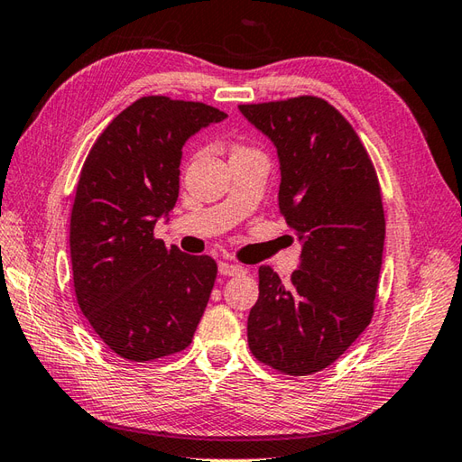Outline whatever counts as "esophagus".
I'll list each match as a JSON object with an SVG mask.
<instances>
[{"instance_id": "34e87169", "label": "esophagus", "mask_w": 462, "mask_h": 462, "mask_svg": "<svg viewBox=\"0 0 462 462\" xmlns=\"http://www.w3.org/2000/svg\"><path fill=\"white\" fill-rule=\"evenodd\" d=\"M219 273L223 276H237L245 273V269L241 264H235V263H219Z\"/></svg>"}]
</instances>
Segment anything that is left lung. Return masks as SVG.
<instances>
[{
    "label": "left lung",
    "instance_id": "left-lung-1",
    "mask_svg": "<svg viewBox=\"0 0 462 462\" xmlns=\"http://www.w3.org/2000/svg\"><path fill=\"white\" fill-rule=\"evenodd\" d=\"M239 110L276 148L279 209L302 245L289 284L271 266L259 269L249 347L274 370L310 375L334 364L374 316L385 239L377 176L350 122L322 98Z\"/></svg>",
    "mask_w": 462,
    "mask_h": 462
}]
</instances>
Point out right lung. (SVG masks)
Wrapping results in <instances>:
<instances>
[{"label":"right lung","instance_id":"1","mask_svg":"<svg viewBox=\"0 0 462 462\" xmlns=\"http://www.w3.org/2000/svg\"><path fill=\"white\" fill-rule=\"evenodd\" d=\"M227 118L203 102L142 97L102 132L80 171L70 213L75 294L92 330L130 362L193 340L217 264L153 237L180 193L181 148Z\"/></svg>","mask_w":462,"mask_h":462}]
</instances>
